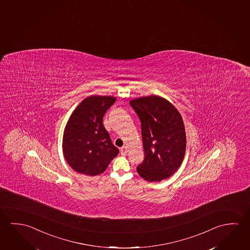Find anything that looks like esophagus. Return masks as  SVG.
<instances>
[{
    "label": "esophagus",
    "instance_id": "1",
    "mask_svg": "<svg viewBox=\"0 0 250 250\" xmlns=\"http://www.w3.org/2000/svg\"><path fill=\"white\" fill-rule=\"evenodd\" d=\"M127 147H126V146H123V147H122V148H121V154H122V155H127Z\"/></svg>",
    "mask_w": 250,
    "mask_h": 250
}]
</instances>
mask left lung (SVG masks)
Wrapping results in <instances>:
<instances>
[{
  "instance_id": "left-lung-1",
  "label": "left lung",
  "mask_w": 250,
  "mask_h": 250,
  "mask_svg": "<svg viewBox=\"0 0 250 250\" xmlns=\"http://www.w3.org/2000/svg\"><path fill=\"white\" fill-rule=\"evenodd\" d=\"M142 123L144 160L137 167L147 182L169 178L183 163L186 151V132L183 117L174 105L159 95L131 100Z\"/></svg>"
}]
</instances>
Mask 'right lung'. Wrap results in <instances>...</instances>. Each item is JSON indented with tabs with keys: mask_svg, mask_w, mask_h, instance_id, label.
I'll return each instance as SVG.
<instances>
[{
	"mask_svg": "<svg viewBox=\"0 0 250 250\" xmlns=\"http://www.w3.org/2000/svg\"><path fill=\"white\" fill-rule=\"evenodd\" d=\"M116 98L111 95H91L83 100L67 121L62 137V152L67 164L80 174H103L119 154L103 116Z\"/></svg>",
	"mask_w": 250,
	"mask_h": 250,
	"instance_id": "right-lung-1",
	"label": "right lung"
}]
</instances>
